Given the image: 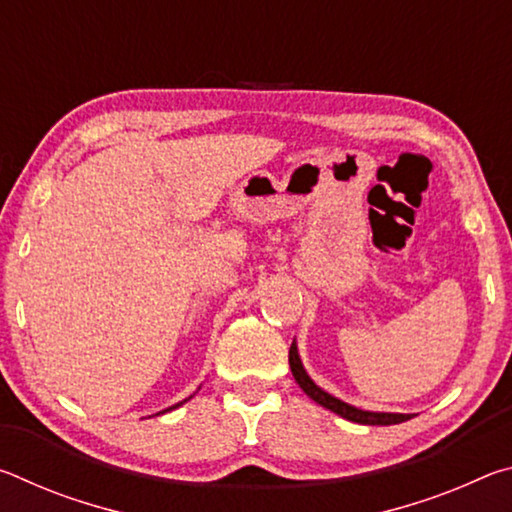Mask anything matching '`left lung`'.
Listing matches in <instances>:
<instances>
[{
  "label": "left lung",
  "mask_w": 512,
  "mask_h": 512,
  "mask_svg": "<svg viewBox=\"0 0 512 512\" xmlns=\"http://www.w3.org/2000/svg\"><path fill=\"white\" fill-rule=\"evenodd\" d=\"M289 366H291V372H293V379L298 381V386L311 397V400L323 406V409H329L332 413L341 415V418H345V420L357 422V424H381V427H386V424H400V422H406V420L413 418V413L363 411V409H357V406H352L348 402L339 400V397H334V395H329L327 391H323V388H320L316 381L307 375L305 366H302L296 339H293L291 350H289Z\"/></svg>",
  "instance_id": "1"
}]
</instances>
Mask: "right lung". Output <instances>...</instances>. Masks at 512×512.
Instances as JSON below:
<instances>
[{
    "mask_svg": "<svg viewBox=\"0 0 512 512\" xmlns=\"http://www.w3.org/2000/svg\"><path fill=\"white\" fill-rule=\"evenodd\" d=\"M192 397H194V395H189V397H187V400H192ZM187 400H183V402H178V404H173V406H169V409H164V411H160V413H167V411H173V409H178V406H183V404H185ZM160 413H155V415H160Z\"/></svg>",
    "mask_w": 512,
    "mask_h": 512,
    "instance_id": "obj_1",
    "label": "right lung"
}]
</instances>
